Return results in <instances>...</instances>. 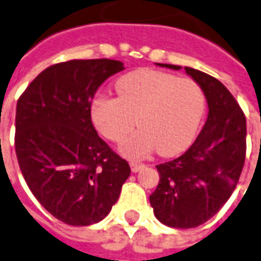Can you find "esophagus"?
<instances>
[{"label": "esophagus", "instance_id": "1", "mask_svg": "<svg viewBox=\"0 0 261 261\" xmlns=\"http://www.w3.org/2000/svg\"><path fill=\"white\" fill-rule=\"evenodd\" d=\"M130 167L133 173H137V171H140L141 168L144 167V164H141V163H136V161H131Z\"/></svg>", "mask_w": 261, "mask_h": 261}]
</instances>
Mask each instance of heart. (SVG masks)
<instances>
[{
	"label": "heart",
	"mask_w": 261,
	"mask_h": 261,
	"mask_svg": "<svg viewBox=\"0 0 261 261\" xmlns=\"http://www.w3.org/2000/svg\"><path fill=\"white\" fill-rule=\"evenodd\" d=\"M116 90L118 98H94L91 117L97 130L114 143L136 124L141 127L124 141V154L138 159L157 148L174 155L191 144L205 111V94L197 81L144 68L121 77Z\"/></svg>",
	"instance_id": "obj_1"
}]
</instances>
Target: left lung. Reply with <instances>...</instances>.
<instances>
[{"mask_svg": "<svg viewBox=\"0 0 261 261\" xmlns=\"http://www.w3.org/2000/svg\"><path fill=\"white\" fill-rule=\"evenodd\" d=\"M184 70L203 88L208 117L186 153L157 166L160 181L150 204L163 224L174 228L197 227L212 219L234 191L246 159V117L239 102L217 79Z\"/></svg>", "mask_w": 261, "mask_h": 261, "instance_id": "1", "label": "left lung"}]
</instances>
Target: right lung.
<instances>
[{
    "label": "right lung",
    "instance_id": "add662e5",
    "mask_svg": "<svg viewBox=\"0 0 261 261\" xmlns=\"http://www.w3.org/2000/svg\"><path fill=\"white\" fill-rule=\"evenodd\" d=\"M124 70L108 58L70 60L40 72L19 95L15 153L40 204L70 226L107 216L131 170L97 134L91 101L100 86Z\"/></svg>",
    "mask_w": 261,
    "mask_h": 261
}]
</instances>
